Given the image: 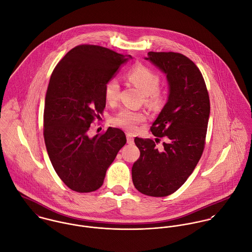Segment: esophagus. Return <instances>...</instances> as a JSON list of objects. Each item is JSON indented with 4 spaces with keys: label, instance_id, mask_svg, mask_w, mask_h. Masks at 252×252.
Listing matches in <instances>:
<instances>
[{
    "label": "esophagus",
    "instance_id": "34e87169",
    "mask_svg": "<svg viewBox=\"0 0 252 252\" xmlns=\"http://www.w3.org/2000/svg\"><path fill=\"white\" fill-rule=\"evenodd\" d=\"M126 141H127L128 144H133L134 143V138L132 137L131 134L126 133Z\"/></svg>",
    "mask_w": 252,
    "mask_h": 252
}]
</instances>
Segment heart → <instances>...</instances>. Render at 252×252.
<instances>
[{
	"label": "heart",
	"mask_w": 252,
	"mask_h": 252,
	"mask_svg": "<svg viewBox=\"0 0 252 252\" xmlns=\"http://www.w3.org/2000/svg\"><path fill=\"white\" fill-rule=\"evenodd\" d=\"M126 79L139 89L145 97V103L152 108L158 107L164 99L162 92L158 89L160 85V77L151 68L145 65H138L126 74ZM121 91L120 82L117 78H111L104 87V96L108 103H115L119 99ZM146 121V115L127 108L119 111L113 118L112 124L116 126L132 131L137 126Z\"/></svg>",
	"instance_id": "obj_1"
}]
</instances>
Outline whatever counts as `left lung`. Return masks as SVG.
Here are the masks:
<instances>
[{"label":"left lung","mask_w":252,"mask_h":252,"mask_svg":"<svg viewBox=\"0 0 252 252\" xmlns=\"http://www.w3.org/2000/svg\"><path fill=\"white\" fill-rule=\"evenodd\" d=\"M147 60L165 73L168 100L151 126L152 139L134 138L140 157L133 163L134 187L151 197L177 191L197 166L205 145L210 102L197 65L178 52L149 51ZM163 146L158 148L159 138Z\"/></svg>","instance_id":"1"}]
</instances>
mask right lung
Returning a JSON list of instances; mask_svg holds the SVG:
<instances>
[{
    "instance_id": "1",
    "label": "right lung",
    "mask_w": 252,
    "mask_h": 252,
    "mask_svg": "<svg viewBox=\"0 0 252 252\" xmlns=\"http://www.w3.org/2000/svg\"><path fill=\"white\" fill-rule=\"evenodd\" d=\"M127 59L104 47L80 45L65 54L51 74L44 138L55 172L75 192L99 189L108 167L126 142L119 128L109 127L93 138L88 131L104 111L105 84Z\"/></svg>"
}]
</instances>
